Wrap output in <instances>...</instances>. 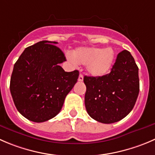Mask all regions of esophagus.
<instances>
[{
	"label": "esophagus",
	"instance_id": "esophagus-1",
	"mask_svg": "<svg viewBox=\"0 0 155 155\" xmlns=\"http://www.w3.org/2000/svg\"><path fill=\"white\" fill-rule=\"evenodd\" d=\"M78 80L79 81V82H82V80H83V75L82 74V73H80L79 76V79H78Z\"/></svg>",
	"mask_w": 155,
	"mask_h": 155
}]
</instances>
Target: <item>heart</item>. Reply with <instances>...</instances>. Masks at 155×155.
Segmentation results:
<instances>
[{
	"label": "heart",
	"mask_w": 155,
	"mask_h": 155,
	"mask_svg": "<svg viewBox=\"0 0 155 155\" xmlns=\"http://www.w3.org/2000/svg\"><path fill=\"white\" fill-rule=\"evenodd\" d=\"M74 64L86 65V70L94 77H101L110 73L114 61V51L110 48H100L93 47L78 48L73 55L67 56Z\"/></svg>",
	"instance_id": "heart-1"
}]
</instances>
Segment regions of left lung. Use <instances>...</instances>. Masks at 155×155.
Instances as JSON below:
<instances>
[{"mask_svg": "<svg viewBox=\"0 0 155 155\" xmlns=\"http://www.w3.org/2000/svg\"><path fill=\"white\" fill-rule=\"evenodd\" d=\"M85 105L88 115L102 124L121 120L133 110L139 92V68L130 51L117 54L110 73L84 77Z\"/></svg>", "mask_w": 155, "mask_h": 155, "instance_id": "1", "label": "left lung"}]
</instances>
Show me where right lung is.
<instances>
[{
  "label": "right lung",
  "instance_id": "1",
  "mask_svg": "<svg viewBox=\"0 0 155 155\" xmlns=\"http://www.w3.org/2000/svg\"><path fill=\"white\" fill-rule=\"evenodd\" d=\"M56 41H41L26 48L13 67L10 89L17 110L28 120L42 123L58 115L73 88L79 71L65 72L66 61Z\"/></svg>",
  "mask_w": 155,
  "mask_h": 155
}]
</instances>
